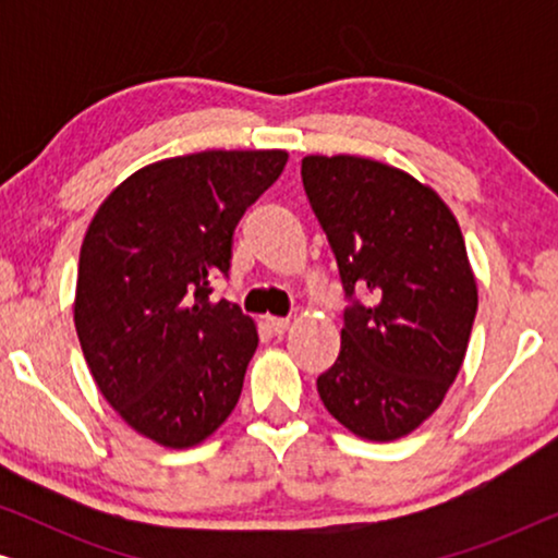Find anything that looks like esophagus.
Instances as JSON below:
<instances>
[{"label": "esophagus", "instance_id": "obj_1", "mask_svg": "<svg viewBox=\"0 0 558 558\" xmlns=\"http://www.w3.org/2000/svg\"><path fill=\"white\" fill-rule=\"evenodd\" d=\"M266 325H269V330L274 335H284L289 330V325H292V319H289V317H266Z\"/></svg>", "mask_w": 558, "mask_h": 558}]
</instances>
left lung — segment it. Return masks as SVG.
Masks as SVG:
<instances>
[{"label": "left lung", "mask_w": 558, "mask_h": 558, "mask_svg": "<svg viewBox=\"0 0 558 558\" xmlns=\"http://www.w3.org/2000/svg\"><path fill=\"white\" fill-rule=\"evenodd\" d=\"M302 182L350 300L319 399L357 437L401 439L439 409L468 353L477 284L462 231L432 187L376 159L310 155Z\"/></svg>", "instance_id": "left-lung-1"}]
</instances>
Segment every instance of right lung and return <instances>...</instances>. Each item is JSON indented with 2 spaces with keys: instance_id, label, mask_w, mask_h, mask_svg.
Segmentation results:
<instances>
[{
  "instance_id": "add662e5",
  "label": "right lung",
  "mask_w": 558,
  "mask_h": 558,
  "mask_svg": "<svg viewBox=\"0 0 558 558\" xmlns=\"http://www.w3.org/2000/svg\"><path fill=\"white\" fill-rule=\"evenodd\" d=\"M281 149H208L147 165L101 203L81 246L73 319L98 391L170 449L208 439L239 403L258 335L213 302L233 231L287 165Z\"/></svg>"
}]
</instances>
